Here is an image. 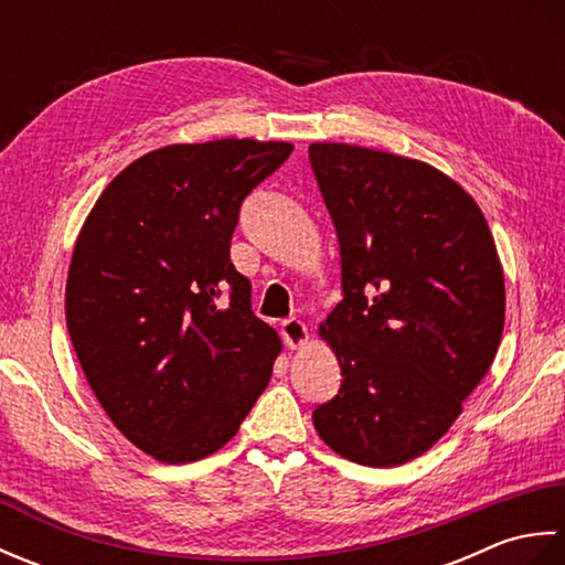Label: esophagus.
I'll return each mask as SVG.
<instances>
[{"label":"esophagus","mask_w":565,"mask_h":565,"mask_svg":"<svg viewBox=\"0 0 565 565\" xmlns=\"http://www.w3.org/2000/svg\"><path fill=\"white\" fill-rule=\"evenodd\" d=\"M281 338L286 342L289 350H301V347L308 344V328L303 326L301 320L289 318L281 322Z\"/></svg>","instance_id":"1"}]
</instances>
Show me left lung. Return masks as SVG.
I'll list each match as a JSON object with an SVG mask.
<instances>
[{
    "label": "left lung",
    "mask_w": 565,
    "mask_h": 565,
    "mask_svg": "<svg viewBox=\"0 0 565 565\" xmlns=\"http://www.w3.org/2000/svg\"><path fill=\"white\" fill-rule=\"evenodd\" d=\"M310 164L342 259V303L320 322L342 369L313 413L362 466L417 459L447 435L505 328V276L481 206L423 160L313 142Z\"/></svg>",
    "instance_id": "obj_1"
}]
</instances>
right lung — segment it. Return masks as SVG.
<instances>
[{
    "instance_id": "right-lung-1",
    "label": "right lung",
    "mask_w": 565,
    "mask_h": 565,
    "mask_svg": "<svg viewBox=\"0 0 565 565\" xmlns=\"http://www.w3.org/2000/svg\"><path fill=\"white\" fill-rule=\"evenodd\" d=\"M291 150L221 138L146 152L77 235L65 286L72 347L116 429L154 461L223 449L271 379L284 344L252 313L231 237L239 203Z\"/></svg>"
}]
</instances>
